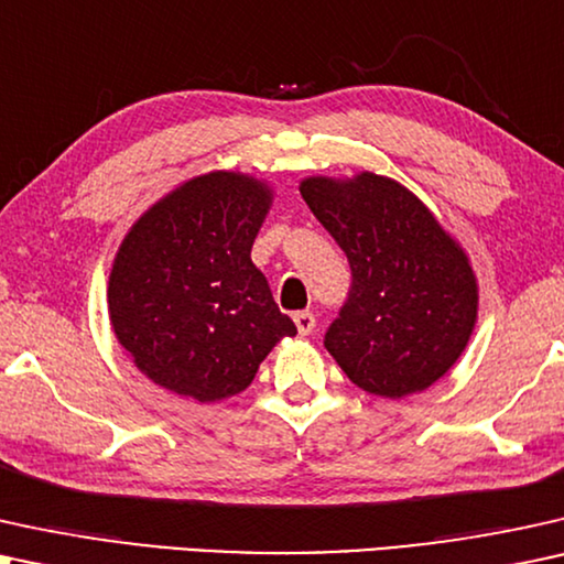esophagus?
I'll return each instance as SVG.
<instances>
[{"mask_svg": "<svg viewBox=\"0 0 564 564\" xmlns=\"http://www.w3.org/2000/svg\"><path fill=\"white\" fill-rule=\"evenodd\" d=\"M294 322H296V329L302 335H310L314 327H317V319H314L312 312H296L294 314Z\"/></svg>", "mask_w": 564, "mask_h": 564, "instance_id": "obj_1", "label": "esophagus"}]
</instances>
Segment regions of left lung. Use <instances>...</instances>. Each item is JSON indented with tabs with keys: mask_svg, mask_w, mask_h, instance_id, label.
I'll use <instances>...</instances> for the list:
<instances>
[{
	"mask_svg": "<svg viewBox=\"0 0 564 564\" xmlns=\"http://www.w3.org/2000/svg\"><path fill=\"white\" fill-rule=\"evenodd\" d=\"M302 198L350 262L325 348L364 392L400 400L456 364L477 319L467 254L408 187L364 172L304 180Z\"/></svg>",
	"mask_w": 564,
	"mask_h": 564,
	"instance_id": "obj_1",
	"label": "left lung"
}]
</instances>
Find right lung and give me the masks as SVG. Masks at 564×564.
Listing matches in <instances>:
<instances>
[{
    "instance_id": "add662e5",
    "label": "right lung",
    "mask_w": 564,
    "mask_h": 564,
    "mask_svg": "<svg viewBox=\"0 0 564 564\" xmlns=\"http://www.w3.org/2000/svg\"><path fill=\"white\" fill-rule=\"evenodd\" d=\"M270 191L235 172L180 185L133 224L112 262L108 306L133 364L170 392L216 402L252 384L296 335L250 258Z\"/></svg>"
}]
</instances>
